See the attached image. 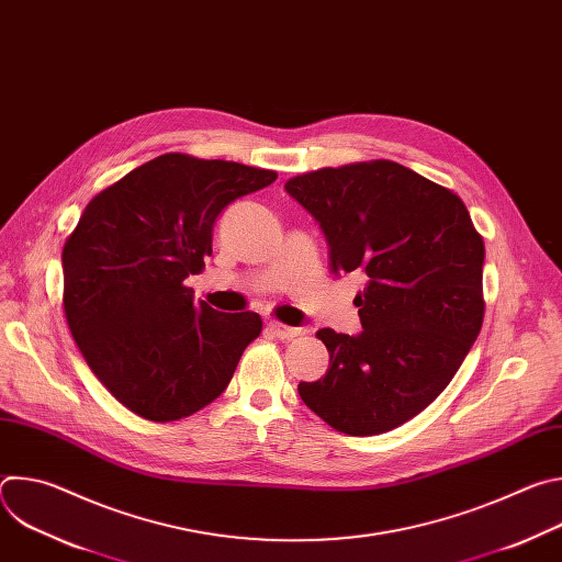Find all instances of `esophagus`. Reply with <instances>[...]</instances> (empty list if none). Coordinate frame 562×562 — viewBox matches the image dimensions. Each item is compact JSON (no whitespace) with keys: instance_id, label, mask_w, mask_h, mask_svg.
<instances>
[{"instance_id":"esophagus-1","label":"esophagus","mask_w":562,"mask_h":562,"mask_svg":"<svg viewBox=\"0 0 562 562\" xmlns=\"http://www.w3.org/2000/svg\"><path fill=\"white\" fill-rule=\"evenodd\" d=\"M269 331L280 340H293L295 336L302 334L300 327H289V325H280V323H269Z\"/></svg>"}]
</instances>
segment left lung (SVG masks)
<instances>
[{
    "label": "left lung",
    "instance_id": "8db88e82",
    "mask_svg": "<svg viewBox=\"0 0 562 562\" xmlns=\"http://www.w3.org/2000/svg\"><path fill=\"white\" fill-rule=\"evenodd\" d=\"M284 191L325 233L331 273L369 278L356 295L362 331H317L329 369L300 382V397L349 436L405 425L483 327V237L456 193L389 159L297 176Z\"/></svg>",
    "mask_w": 562,
    "mask_h": 562
}]
</instances>
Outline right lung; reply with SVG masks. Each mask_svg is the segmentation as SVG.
I'll return each mask as SVG.
<instances>
[{
	"instance_id": "add662e5",
	"label": "right lung",
	"mask_w": 562,
	"mask_h": 562,
	"mask_svg": "<svg viewBox=\"0 0 562 562\" xmlns=\"http://www.w3.org/2000/svg\"><path fill=\"white\" fill-rule=\"evenodd\" d=\"M273 171L159 155L89 202L61 251L68 329L100 382L133 414L187 418L228 386L258 313H222L184 286L211 256L213 226Z\"/></svg>"
}]
</instances>
